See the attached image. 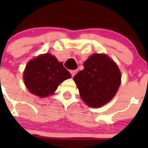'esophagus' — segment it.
I'll list each match as a JSON object with an SVG mask.
<instances>
[{"instance_id":"esophagus-1","label":"esophagus","mask_w":148,"mask_h":148,"mask_svg":"<svg viewBox=\"0 0 148 148\" xmlns=\"http://www.w3.org/2000/svg\"><path fill=\"white\" fill-rule=\"evenodd\" d=\"M77 73V70H70V73H71V75H72V77H73L74 75L76 74Z\"/></svg>"}]
</instances>
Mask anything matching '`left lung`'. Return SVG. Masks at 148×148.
Wrapping results in <instances>:
<instances>
[{
    "mask_svg": "<svg viewBox=\"0 0 148 148\" xmlns=\"http://www.w3.org/2000/svg\"><path fill=\"white\" fill-rule=\"evenodd\" d=\"M82 100L91 108L109 102L121 84V73L105 54L94 53L84 63V70L73 77Z\"/></svg>",
    "mask_w": 148,
    "mask_h": 148,
    "instance_id": "8db88e82",
    "label": "left lung"
}]
</instances>
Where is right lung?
Masks as SVG:
<instances>
[{
	"label": "right lung",
	"instance_id": "add662e5",
	"mask_svg": "<svg viewBox=\"0 0 148 148\" xmlns=\"http://www.w3.org/2000/svg\"><path fill=\"white\" fill-rule=\"evenodd\" d=\"M70 77L63 63L49 53L30 60L23 72V81L29 91L41 98L53 95L60 84Z\"/></svg>",
	"mask_w": 148,
	"mask_h": 148
}]
</instances>
